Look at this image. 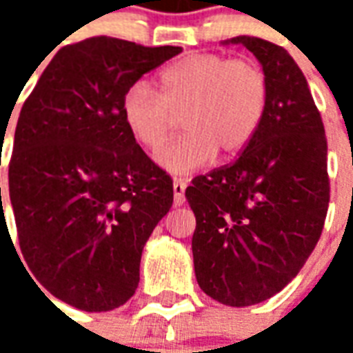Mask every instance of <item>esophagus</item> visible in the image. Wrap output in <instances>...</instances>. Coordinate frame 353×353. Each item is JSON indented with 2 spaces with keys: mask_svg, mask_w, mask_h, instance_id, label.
<instances>
[{
  "mask_svg": "<svg viewBox=\"0 0 353 353\" xmlns=\"http://www.w3.org/2000/svg\"><path fill=\"white\" fill-rule=\"evenodd\" d=\"M185 189H187V181L181 177L174 179V204L176 206H183L185 204Z\"/></svg>",
  "mask_w": 353,
  "mask_h": 353,
  "instance_id": "obj_1",
  "label": "esophagus"
}]
</instances>
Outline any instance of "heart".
Here are the masks:
<instances>
[{
	"instance_id": "obj_1",
	"label": "heart",
	"mask_w": 353,
	"mask_h": 353,
	"mask_svg": "<svg viewBox=\"0 0 353 353\" xmlns=\"http://www.w3.org/2000/svg\"><path fill=\"white\" fill-rule=\"evenodd\" d=\"M268 79L257 62L215 52L187 54L161 73V94L145 83L132 85L121 115L136 143L157 151L183 117L181 138L157 154L162 168L189 174L221 157L244 151L268 108Z\"/></svg>"
}]
</instances>
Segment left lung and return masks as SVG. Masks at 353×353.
Masks as SVG:
<instances>
[{"mask_svg": "<svg viewBox=\"0 0 353 353\" xmlns=\"http://www.w3.org/2000/svg\"><path fill=\"white\" fill-rule=\"evenodd\" d=\"M268 79V108L236 161L192 179V259L200 289L227 306L263 303L318 244L327 206V138L306 77L289 52L238 35Z\"/></svg>", "mask_w": 353, "mask_h": 353, "instance_id": "left-lung-1", "label": "left lung"}]
</instances>
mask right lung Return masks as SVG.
<instances>
[{"label":"right lung","instance_id":"right-lung-1","mask_svg":"<svg viewBox=\"0 0 353 353\" xmlns=\"http://www.w3.org/2000/svg\"><path fill=\"white\" fill-rule=\"evenodd\" d=\"M179 52L105 35L65 45L20 109L9 162L20 252L79 310H113L136 293L143 245L172 208V177L126 130L121 101Z\"/></svg>","mask_w":353,"mask_h":353}]
</instances>
